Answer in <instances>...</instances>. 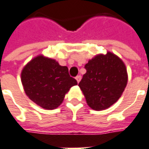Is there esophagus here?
<instances>
[{
  "instance_id": "1",
  "label": "esophagus",
  "mask_w": 149,
  "mask_h": 149,
  "mask_svg": "<svg viewBox=\"0 0 149 149\" xmlns=\"http://www.w3.org/2000/svg\"><path fill=\"white\" fill-rule=\"evenodd\" d=\"M76 80H77V81L78 83H79V82H80L81 80V76H80V75L77 76V77H76Z\"/></svg>"
}]
</instances>
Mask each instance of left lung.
<instances>
[{
    "mask_svg": "<svg viewBox=\"0 0 149 149\" xmlns=\"http://www.w3.org/2000/svg\"><path fill=\"white\" fill-rule=\"evenodd\" d=\"M86 73L79 83L88 105L97 111L106 109L121 97L128 82L124 62L112 52L99 54L85 65Z\"/></svg>",
    "mask_w": 149,
    "mask_h": 149,
    "instance_id": "1",
    "label": "left lung"
}]
</instances>
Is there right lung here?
<instances>
[{
	"instance_id": "obj_1",
	"label": "right lung",
	"mask_w": 149,
	"mask_h": 149,
	"mask_svg": "<svg viewBox=\"0 0 149 149\" xmlns=\"http://www.w3.org/2000/svg\"><path fill=\"white\" fill-rule=\"evenodd\" d=\"M21 82L29 98L43 109H56L65 94L77 81L68 74L66 66L42 55L34 57L21 72Z\"/></svg>"
}]
</instances>
